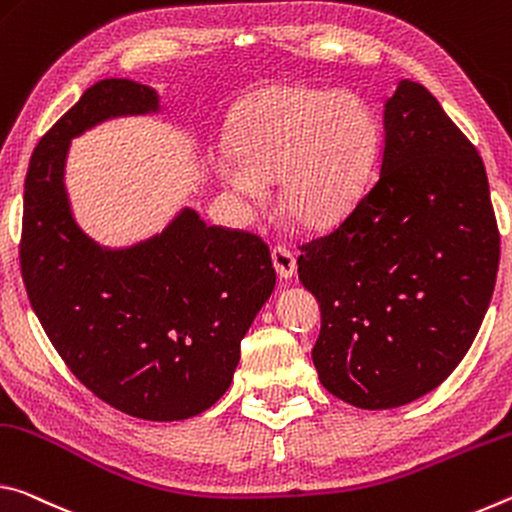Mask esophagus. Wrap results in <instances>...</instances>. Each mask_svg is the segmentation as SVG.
Segmentation results:
<instances>
[{
  "label": "esophagus",
  "mask_w": 512,
  "mask_h": 512,
  "mask_svg": "<svg viewBox=\"0 0 512 512\" xmlns=\"http://www.w3.org/2000/svg\"><path fill=\"white\" fill-rule=\"evenodd\" d=\"M272 265H274L276 274H279L281 279H286V281L292 279V276H295V272H297V258L286 245H276L272 249Z\"/></svg>",
  "instance_id": "1"
}]
</instances>
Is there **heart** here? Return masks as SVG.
I'll use <instances>...</instances> for the list:
<instances>
[{"instance_id":"heart-1","label":"heart","mask_w":512,"mask_h":512,"mask_svg":"<svg viewBox=\"0 0 512 512\" xmlns=\"http://www.w3.org/2000/svg\"><path fill=\"white\" fill-rule=\"evenodd\" d=\"M233 163L220 181L247 201L279 181V211L301 229H329L358 204L381 131L365 99L311 86H265L231 108L224 133Z\"/></svg>"}]
</instances>
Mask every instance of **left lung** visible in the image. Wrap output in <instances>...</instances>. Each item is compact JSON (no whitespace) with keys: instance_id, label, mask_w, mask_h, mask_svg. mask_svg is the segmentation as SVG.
<instances>
[{"instance_id":"1","label":"left lung","mask_w":512,"mask_h":512,"mask_svg":"<svg viewBox=\"0 0 512 512\" xmlns=\"http://www.w3.org/2000/svg\"><path fill=\"white\" fill-rule=\"evenodd\" d=\"M383 131L372 188L297 258L322 311L315 370L365 410L410 404L456 370L499 267L488 174L438 99L401 79Z\"/></svg>"}]
</instances>
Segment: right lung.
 Masks as SVG:
<instances>
[{"instance_id":"add662e5","label":"right lung","mask_w":512,"mask_h":512,"mask_svg":"<svg viewBox=\"0 0 512 512\" xmlns=\"http://www.w3.org/2000/svg\"><path fill=\"white\" fill-rule=\"evenodd\" d=\"M158 108L154 88L104 79L40 138L24 181L20 267L47 338L92 395L140 420L177 422L229 390L276 272L261 238L208 226L192 208L124 249L79 229L63 181L70 140Z\"/></svg>"}]
</instances>
